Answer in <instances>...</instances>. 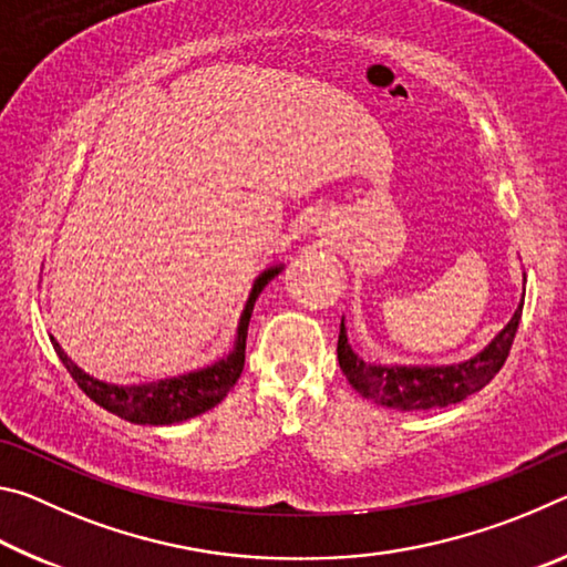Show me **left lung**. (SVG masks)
Masks as SVG:
<instances>
[{
    "label": "left lung",
    "mask_w": 567,
    "mask_h": 567,
    "mask_svg": "<svg viewBox=\"0 0 567 567\" xmlns=\"http://www.w3.org/2000/svg\"><path fill=\"white\" fill-rule=\"evenodd\" d=\"M525 280V275H523ZM525 297V290H523ZM523 300L517 305L511 322L495 334L485 350L475 358L457 364H375L362 360L352 350L348 340L344 318L340 322L338 338V360L350 385L362 398L378 402L382 408L392 410H433L447 408L465 400L473 392L483 390L507 360L513 348L517 324H520Z\"/></svg>",
    "instance_id": "left-lung-1"
}]
</instances>
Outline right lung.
Wrapping results in <instances>:
<instances>
[{"label":"right lung","instance_id":"add662e5","mask_svg":"<svg viewBox=\"0 0 567 567\" xmlns=\"http://www.w3.org/2000/svg\"><path fill=\"white\" fill-rule=\"evenodd\" d=\"M280 272L282 265L267 267V270L255 280L245 302V310L239 315L233 352H229L227 358L217 360L215 364H207L203 370L187 372V375L165 378L157 382H142V385H112V382L92 378L82 368H76L54 338L52 344L56 354H60L66 372H70L72 380L82 388L84 395L97 402L100 408L110 410L112 415L134 422V425H172V422L197 417L203 415V412L213 410L217 402H223L227 398V392L235 388L237 378L243 375L247 324L249 318H252L255 302L265 290V285Z\"/></svg>","mask_w":567,"mask_h":567}]
</instances>
